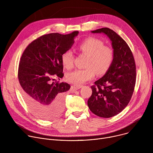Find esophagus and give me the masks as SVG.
Instances as JSON below:
<instances>
[{
    "label": "esophagus",
    "instance_id": "1",
    "mask_svg": "<svg viewBox=\"0 0 153 153\" xmlns=\"http://www.w3.org/2000/svg\"><path fill=\"white\" fill-rule=\"evenodd\" d=\"M82 87V85H75L73 86V88L75 90H79Z\"/></svg>",
    "mask_w": 153,
    "mask_h": 153
}]
</instances>
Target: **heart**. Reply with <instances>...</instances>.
<instances>
[{
  "instance_id": "obj_1",
  "label": "heart",
  "mask_w": 153,
  "mask_h": 153,
  "mask_svg": "<svg viewBox=\"0 0 153 153\" xmlns=\"http://www.w3.org/2000/svg\"><path fill=\"white\" fill-rule=\"evenodd\" d=\"M76 50L80 54L87 56L85 69H76L67 74V80L74 84H82L94 78L96 72L104 74L110 67L114 59V51L103 43L94 38H89L80 43ZM61 61L65 68L71 69L74 65V56L67 50L61 55Z\"/></svg>"
}]
</instances>
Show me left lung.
<instances>
[{"mask_svg": "<svg viewBox=\"0 0 153 153\" xmlns=\"http://www.w3.org/2000/svg\"><path fill=\"white\" fill-rule=\"evenodd\" d=\"M91 33L106 35L114 51L110 67L91 86L92 95L88 100L93 113L109 118L124 110L132 97L136 79L134 59L126 42L113 30L102 28Z\"/></svg>", "mask_w": 153, "mask_h": 153, "instance_id": "1", "label": "left lung"}]
</instances>
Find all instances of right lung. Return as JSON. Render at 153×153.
<instances>
[{
  "instance_id": "add662e5",
  "label": "right lung",
  "mask_w": 153,
  "mask_h": 153,
  "mask_svg": "<svg viewBox=\"0 0 153 153\" xmlns=\"http://www.w3.org/2000/svg\"><path fill=\"white\" fill-rule=\"evenodd\" d=\"M78 34L42 36L29 44L21 57L18 78L22 95L32 113L41 119H52L63 110L65 97L71 86L50 80L54 75L63 77L61 55L71 48Z\"/></svg>"
}]
</instances>
